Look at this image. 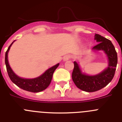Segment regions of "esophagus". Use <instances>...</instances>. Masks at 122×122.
<instances>
[{
    "instance_id": "esophagus-1",
    "label": "esophagus",
    "mask_w": 122,
    "mask_h": 122,
    "mask_svg": "<svg viewBox=\"0 0 122 122\" xmlns=\"http://www.w3.org/2000/svg\"><path fill=\"white\" fill-rule=\"evenodd\" d=\"M71 57L70 55H66V56L63 57V60H64V61H67L69 59H70Z\"/></svg>"
}]
</instances>
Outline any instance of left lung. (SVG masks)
Listing matches in <instances>:
<instances>
[{"instance_id":"obj_1","label":"left lung","mask_w":122,"mask_h":122,"mask_svg":"<svg viewBox=\"0 0 122 122\" xmlns=\"http://www.w3.org/2000/svg\"><path fill=\"white\" fill-rule=\"evenodd\" d=\"M95 40L98 43L93 47V51H103L108 58V66L103 71L94 76L82 73L79 65L74 62L72 79L77 88L87 92L98 91L106 87L113 79L117 64V54L109 40L99 34L95 35Z\"/></svg>"}]
</instances>
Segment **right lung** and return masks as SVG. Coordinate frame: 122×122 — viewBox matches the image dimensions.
Masks as SVG:
<instances>
[{
  "instance_id": "1",
  "label": "right lung",
  "mask_w": 122,
  "mask_h": 122,
  "mask_svg": "<svg viewBox=\"0 0 122 122\" xmlns=\"http://www.w3.org/2000/svg\"><path fill=\"white\" fill-rule=\"evenodd\" d=\"M13 42L10 45L8 49L5 52V58L6 71H7V73H8V76H9L11 81L15 84L18 87H20L21 89L26 90V91L36 93V92H40L45 90L50 84L54 72L56 70V68L58 67V66L59 65V63H57V64L53 66L52 67L47 70L43 74H41L39 77H36V78L24 79L19 77L13 71L10 66L9 63H8V53L10 49L11 46L13 43Z\"/></svg>"
}]
</instances>
